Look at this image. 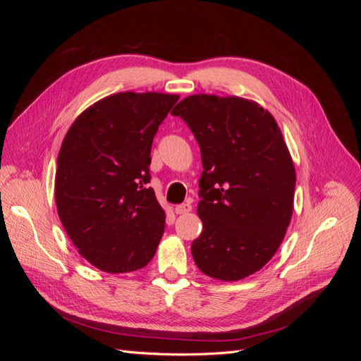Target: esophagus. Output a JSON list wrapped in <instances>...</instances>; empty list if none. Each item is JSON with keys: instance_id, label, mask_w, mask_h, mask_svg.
Returning a JSON list of instances; mask_svg holds the SVG:
<instances>
[{"instance_id": "obj_1", "label": "esophagus", "mask_w": 361, "mask_h": 361, "mask_svg": "<svg viewBox=\"0 0 361 361\" xmlns=\"http://www.w3.org/2000/svg\"><path fill=\"white\" fill-rule=\"evenodd\" d=\"M191 209H192L191 203H182V204H178L176 207H174V212H176L178 215H183V214L191 212Z\"/></svg>"}]
</instances>
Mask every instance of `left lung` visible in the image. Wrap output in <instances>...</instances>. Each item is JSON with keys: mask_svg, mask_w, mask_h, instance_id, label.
<instances>
[{"mask_svg": "<svg viewBox=\"0 0 361 361\" xmlns=\"http://www.w3.org/2000/svg\"><path fill=\"white\" fill-rule=\"evenodd\" d=\"M180 116L202 152L195 265L216 280H243L276 255L293 212L295 167L272 114L238 96L191 94Z\"/></svg>", "mask_w": 361, "mask_h": 361, "instance_id": "obj_1", "label": "left lung"}]
</instances>
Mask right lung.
<instances>
[{"label": "right lung", "mask_w": 361, "mask_h": 361, "mask_svg": "<svg viewBox=\"0 0 361 361\" xmlns=\"http://www.w3.org/2000/svg\"><path fill=\"white\" fill-rule=\"evenodd\" d=\"M179 94L120 92L75 118L56 170L60 221L78 253L104 272L146 267L166 227V212L147 188L150 149Z\"/></svg>", "instance_id": "obj_1"}]
</instances>
